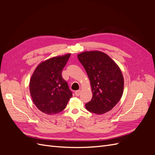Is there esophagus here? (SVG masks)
<instances>
[{
  "label": "esophagus",
  "instance_id": "obj_1",
  "mask_svg": "<svg viewBox=\"0 0 155 155\" xmlns=\"http://www.w3.org/2000/svg\"><path fill=\"white\" fill-rule=\"evenodd\" d=\"M75 94H76V96H79V95H80V94H81V90L76 91V92H75Z\"/></svg>",
  "mask_w": 155,
  "mask_h": 155
}]
</instances>
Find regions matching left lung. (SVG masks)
<instances>
[{"label":"left lung","mask_w":155,"mask_h":155,"mask_svg":"<svg viewBox=\"0 0 155 155\" xmlns=\"http://www.w3.org/2000/svg\"><path fill=\"white\" fill-rule=\"evenodd\" d=\"M91 82L92 100L87 110L103 114L113 109L124 92V79L118 65L100 51H87L78 55Z\"/></svg>","instance_id":"left-lung-1"}]
</instances>
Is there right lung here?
<instances>
[{
	"instance_id": "1",
	"label": "right lung",
	"mask_w": 155,
	"mask_h": 155,
	"mask_svg": "<svg viewBox=\"0 0 155 155\" xmlns=\"http://www.w3.org/2000/svg\"><path fill=\"white\" fill-rule=\"evenodd\" d=\"M67 54L41 62L31 77L29 88L37 109L46 114H55L66 107L72 96L68 83L61 76L70 56Z\"/></svg>"
}]
</instances>
